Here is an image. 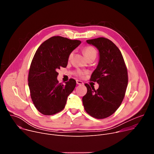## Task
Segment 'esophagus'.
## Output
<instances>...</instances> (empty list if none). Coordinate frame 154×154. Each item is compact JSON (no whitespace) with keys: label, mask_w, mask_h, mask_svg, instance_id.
I'll return each mask as SVG.
<instances>
[{"label":"esophagus","mask_w":154,"mask_h":154,"mask_svg":"<svg viewBox=\"0 0 154 154\" xmlns=\"http://www.w3.org/2000/svg\"><path fill=\"white\" fill-rule=\"evenodd\" d=\"M76 83L77 85H83V82L80 80H76Z\"/></svg>","instance_id":"obj_1"}]
</instances>
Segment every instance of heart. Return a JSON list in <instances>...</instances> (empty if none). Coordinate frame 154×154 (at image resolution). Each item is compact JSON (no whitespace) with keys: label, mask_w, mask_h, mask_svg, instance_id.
Returning <instances> with one entry per match:
<instances>
[{"label":"heart","mask_w":154,"mask_h":154,"mask_svg":"<svg viewBox=\"0 0 154 154\" xmlns=\"http://www.w3.org/2000/svg\"><path fill=\"white\" fill-rule=\"evenodd\" d=\"M83 53H84L86 58H88L89 57H90L91 56H96V51L95 49L94 48L91 47V46L86 47L83 49ZM72 54L71 53L69 56V59H71L72 58ZM85 73H86L85 71H82V70H77V72H76L77 75H78L79 77L83 76Z\"/></svg>","instance_id":"1"}]
</instances>
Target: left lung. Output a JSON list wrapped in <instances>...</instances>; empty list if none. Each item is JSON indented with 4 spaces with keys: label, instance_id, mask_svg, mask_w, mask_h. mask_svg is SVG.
Returning <instances> with one entry per match:
<instances>
[{
    "label": "left lung",
    "instance_id": "1",
    "mask_svg": "<svg viewBox=\"0 0 154 154\" xmlns=\"http://www.w3.org/2000/svg\"><path fill=\"white\" fill-rule=\"evenodd\" d=\"M99 51V60L91 80L99 84V88L85 84L87 93L82 98L85 111L97 119L113 114L121 105L128 84V74L122 54L109 39L100 37L86 40Z\"/></svg>",
    "mask_w": 154,
    "mask_h": 154
}]
</instances>
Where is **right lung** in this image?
Here are the masks:
<instances>
[{
  "mask_svg": "<svg viewBox=\"0 0 154 154\" xmlns=\"http://www.w3.org/2000/svg\"><path fill=\"white\" fill-rule=\"evenodd\" d=\"M81 43L59 36L42 43L32 60L29 74V86L34 105L45 115L56 114L64 108L76 82L71 79L65 85L58 83L57 69L67 66L69 56Z\"/></svg>",
  "mask_w": 154,
  "mask_h": 154,
  "instance_id": "obj_1",
  "label": "right lung"
}]
</instances>
